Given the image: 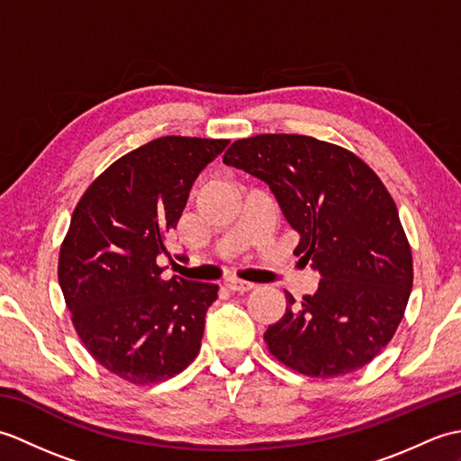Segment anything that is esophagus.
<instances>
[{
  "mask_svg": "<svg viewBox=\"0 0 461 461\" xmlns=\"http://www.w3.org/2000/svg\"><path fill=\"white\" fill-rule=\"evenodd\" d=\"M225 287H228L230 291H233V293H248V291H251L253 287V283H248V281H240V279H225V283H223Z\"/></svg>",
  "mask_w": 461,
  "mask_h": 461,
  "instance_id": "1",
  "label": "esophagus"
}]
</instances>
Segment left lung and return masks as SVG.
I'll use <instances>...</instances> for the list:
<instances>
[{"label":"left lung","instance_id":"8db88e82","mask_svg":"<svg viewBox=\"0 0 461 461\" xmlns=\"http://www.w3.org/2000/svg\"><path fill=\"white\" fill-rule=\"evenodd\" d=\"M223 164L269 185L321 273L319 289L287 309L266 339L271 355L307 376L348 375L384 348L412 289V251L384 184L358 156L301 134L233 142Z\"/></svg>","mask_w":461,"mask_h":461}]
</instances>
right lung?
<instances>
[{
    "instance_id": "right-lung-1",
    "label": "right lung",
    "mask_w": 461,
    "mask_h": 461,
    "mask_svg": "<svg viewBox=\"0 0 461 461\" xmlns=\"http://www.w3.org/2000/svg\"><path fill=\"white\" fill-rule=\"evenodd\" d=\"M228 140L162 136L96 178L73 212L59 285L93 358L132 384L178 375L202 345L218 285L164 281L156 258L178 223L192 184Z\"/></svg>"
}]
</instances>
